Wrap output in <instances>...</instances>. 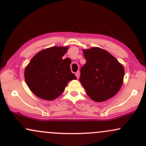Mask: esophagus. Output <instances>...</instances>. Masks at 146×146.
<instances>
[{
    "instance_id": "1",
    "label": "esophagus",
    "mask_w": 146,
    "mask_h": 146,
    "mask_svg": "<svg viewBox=\"0 0 146 146\" xmlns=\"http://www.w3.org/2000/svg\"><path fill=\"white\" fill-rule=\"evenodd\" d=\"M75 75H76V77H77V78H80V72H79V71H78V72H77V73H75Z\"/></svg>"
}]
</instances>
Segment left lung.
Returning a JSON list of instances; mask_svg holds the SVG:
<instances>
[{
    "mask_svg": "<svg viewBox=\"0 0 146 146\" xmlns=\"http://www.w3.org/2000/svg\"><path fill=\"white\" fill-rule=\"evenodd\" d=\"M86 63L80 70V81L95 102L113 98L122 86L124 68L115 57L98 47L84 50Z\"/></svg>",
    "mask_w": 146,
    "mask_h": 146,
    "instance_id": "obj_1",
    "label": "left lung"
}]
</instances>
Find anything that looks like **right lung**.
<instances>
[{
  "label": "right lung",
  "mask_w": 146,
  "mask_h": 146,
  "mask_svg": "<svg viewBox=\"0 0 146 146\" xmlns=\"http://www.w3.org/2000/svg\"><path fill=\"white\" fill-rule=\"evenodd\" d=\"M67 49L53 46L42 50L34 56L25 68V81L37 97L55 100L63 93L68 82L77 79L71 71V60L62 59Z\"/></svg>",
  "instance_id": "add662e5"
}]
</instances>
